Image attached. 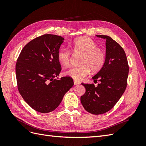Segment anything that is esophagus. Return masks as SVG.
Segmentation results:
<instances>
[{
  "label": "esophagus",
  "instance_id": "obj_1",
  "mask_svg": "<svg viewBox=\"0 0 146 146\" xmlns=\"http://www.w3.org/2000/svg\"><path fill=\"white\" fill-rule=\"evenodd\" d=\"M74 85H79V84H80V82H78V81H76V80H74Z\"/></svg>",
  "mask_w": 146,
  "mask_h": 146
}]
</instances>
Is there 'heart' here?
Listing matches in <instances>:
<instances>
[{"instance_id": "b5f03b06", "label": "heart", "mask_w": 146, "mask_h": 146, "mask_svg": "<svg viewBox=\"0 0 146 146\" xmlns=\"http://www.w3.org/2000/svg\"><path fill=\"white\" fill-rule=\"evenodd\" d=\"M71 52L69 48L62 47L57 53L59 62L64 66L70 64L72 53L82 54L81 66L71 67L65 71L66 76L76 80H81L92 72H98L103 68L105 62L106 55L104 50L98 47L97 43L88 37H82L74 40L70 44Z\"/></svg>"}]
</instances>
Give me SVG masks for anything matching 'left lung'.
<instances>
[{"label": "left lung", "instance_id": "1", "mask_svg": "<svg viewBox=\"0 0 146 146\" xmlns=\"http://www.w3.org/2000/svg\"><path fill=\"white\" fill-rule=\"evenodd\" d=\"M97 36L106 39L105 62L100 71L92 77L99 81L94 84L82 83L86 92L80 98L81 103L88 112L100 114L110 111L124 92L129 75V66L123 48L107 35Z\"/></svg>", "mask_w": 146, "mask_h": 146}]
</instances>
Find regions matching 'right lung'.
<instances>
[{
    "mask_svg": "<svg viewBox=\"0 0 146 146\" xmlns=\"http://www.w3.org/2000/svg\"><path fill=\"white\" fill-rule=\"evenodd\" d=\"M63 40L58 35H41L28 42L17 60L18 91L26 103L39 113L54 111L74 85L70 77L56 78L61 71L57 53Z\"/></svg>",
    "mask_w": 146,
    "mask_h": 146,
    "instance_id": "1",
    "label": "right lung"
}]
</instances>
